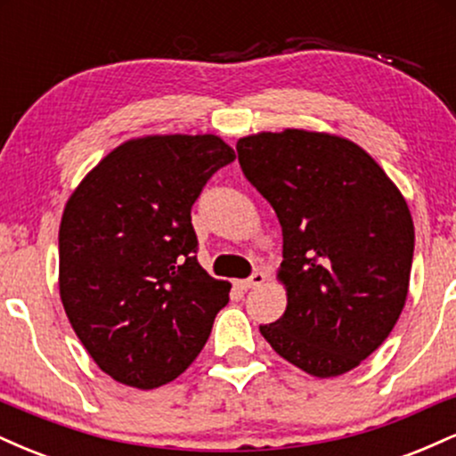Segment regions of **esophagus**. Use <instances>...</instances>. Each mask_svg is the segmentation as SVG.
Returning a JSON list of instances; mask_svg holds the SVG:
<instances>
[{"mask_svg":"<svg viewBox=\"0 0 456 456\" xmlns=\"http://www.w3.org/2000/svg\"><path fill=\"white\" fill-rule=\"evenodd\" d=\"M264 281H265V274L261 270H257V272H253V274H250L248 279L240 282V287H242L244 291H248V289H255V287L264 285Z\"/></svg>","mask_w":456,"mask_h":456,"instance_id":"1","label":"esophagus"}]
</instances>
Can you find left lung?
<instances>
[{
	"mask_svg": "<svg viewBox=\"0 0 456 456\" xmlns=\"http://www.w3.org/2000/svg\"><path fill=\"white\" fill-rule=\"evenodd\" d=\"M235 150L282 227L287 308L261 334L315 378L347 373L388 338L405 306L413 259L405 199L362 148L334 134L259 133Z\"/></svg>",
	"mask_w": 456,
	"mask_h": 456,
	"instance_id": "left-lung-1",
	"label": "left lung"
}]
</instances>
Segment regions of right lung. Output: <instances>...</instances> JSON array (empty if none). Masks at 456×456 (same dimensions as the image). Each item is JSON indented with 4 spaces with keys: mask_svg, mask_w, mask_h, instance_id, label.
<instances>
[{
    "mask_svg": "<svg viewBox=\"0 0 456 456\" xmlns=\"http://www.w3.org/2000/svg\"><path fill=\"white\" fill-rule=\"evenodd\" d=\"M235 151L214 134L126 141L68 199L60 296L78 341L119 384L151 390L197 358L232 285L199 265L192 203Z\"/></svg>",
    "mask_w": 456,
    "mask_h": 456,
    "instance_id": "1",
    "label": "right lung"
}]
</instances>
